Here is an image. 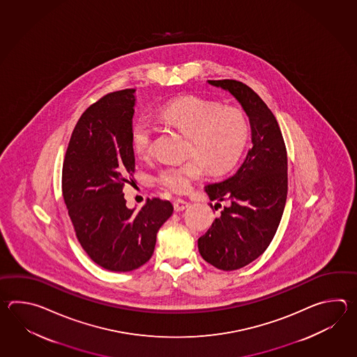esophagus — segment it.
<instances>
[{
    "label": "esophagus",
    "instance_id": "esophagus-1",
    "mask_svg": "<svg viewBox=\"0 0 357 357\" xmlns=\"http://www.w3.org/2000/svg\"><path fill=\"white\" fill-rule=\"evenodd\" d=\"M189 205V203L186 200H183V199H176L175 202H174V208H175L176 212L185 211Z\"/></svg>",
    "mask_w": 357,
    "mask_h": 357
}]
</instances>
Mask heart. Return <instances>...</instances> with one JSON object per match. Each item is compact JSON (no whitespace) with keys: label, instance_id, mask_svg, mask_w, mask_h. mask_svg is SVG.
Wrapping results in <instances>:
<instances>
[{"label":"heart","instance_id":"heart-1","mask_svg":"<svg viewBox=\"0 0 357 357\" xmlns=\"http://www.w3.org/2000/svg\"><path fill=\"white\" fill-rule=\"evenodd\" d=\"M157 119L189 137L188 155L182 163H169L158 169L155 180L165 189L185 192L203 178L205 169L220 175L235 166L249 135L246 116L236 107H218L205 99L181 98L160 107ZM153 126L139 120L131 129V148L137 157L152 149Z\"/></svg>","mask_w":357,"mask_h":357}]
</instances>
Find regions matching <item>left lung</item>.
<instances>
[{"label": "left lung", "mask_w": 357, "mask_h": 357, "mask_svg": "<svg viewBox=\"0 0 357 357\" xmlns=\"http://www.w3.org/2000/svg\"><path fill=\"white\" fill-rule=\"evenodd\" d=\"M228 91L248 114L251 143L235 175L205 186L212 202L225 203L212 227L199 237L205 261L236 271L259 258L272 243L287 199V151L281 129L263 99L237 80H208Z\"/></svg>", "instance_id": "obj_1"}]
</instances>
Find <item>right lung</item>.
Segmentation results:
<instances>
[{
	"label": "right lung",
	"mask_w": 357,
	"mask_h": 357,
	"mask_svg": "<svg viewBox=\"0 0 357 357\" xmlns=\"http://www.w3.org/2000/svg\"><path fill=\"white\" fill-rule=\"evenodd\" d=\"M135 89H123L86 108L62 166V195L76 237L96 264L112 272L134 271L152 258L157 232L174 213L160 197L139 211L126 206L122 189L135 172Z\"/></svg>",
	"instance_id": "right-lung-1"
}]
</instances>
